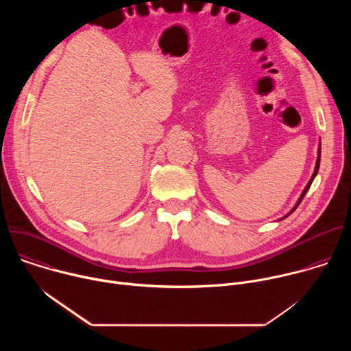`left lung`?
<instances>
[{"instance_id": "8db88e82", "label": "left lung", "mask_w": 351, "mask_h": 351, "mask_svg": "<svg viewBox=\"0 0 351 351\" xmlns=\"http://www.w3.org/2000/svg\"><path fill=\"white\" fill-rule=\"evenodd\" d=\"M319 145H321V143H319ZM319 162H321V147H319V148H318V158H317V162H315V169H314V173H313V176H311V179H310V182H308V183H307V186H306V189H304V190H303V193H302V195H300V198H298V202H297V203H295V206H294V207H293V210H291V211H290V213H289V214H287V215H285V217H283V218H282V219H285V218H287V217H289V215H290V214H291V213H293V211H294V210H295V208H297V207H298V204H300V203H302V199H303V197H304V195H306V193H307V190H308V189H310V186H311V183H313V180H314V178H315V176H317V173H318V169H319Z\"/></svg>"}]
</instances>
